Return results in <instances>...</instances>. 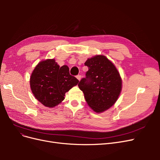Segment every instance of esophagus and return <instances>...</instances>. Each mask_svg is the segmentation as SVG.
Returning a JSON list of instances; mask_svg holds the SVG:
<instances>
[{
    "instance_id": "34e87169",
    "label": "esophagus",
    "mask_w": 160,
    "mask_h": 160,
    "mask_svg": "<svg viewBox=\"0 0 160 160\" xmlns=\"http://www.w3.org/2000/svg\"><path fill=\"white\" fill-rule=\"evenodd\" d=\"M77 77V79H78L79 81H80V80L81 79V76L80 75H77V77Z\"/></svg>"
}]
</instances>
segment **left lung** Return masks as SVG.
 I'll list each match as a JSON object with an SVG mask.
<instances>
[{"label": "left lung", "instance_id": "1", "mask_svg": "<svg viewBox=\"0 0 160 160\" xmlns=\"http://www.w3.org/2000/svg\"><path fill=\"white\" fill-rule=\"evenodd\" d=\"M89 70L78 86L86 102L95 112L109 109L117 101L122 89V80L114 64L104 55H95L86 61Z\"/></svg>", "mask_w": 160, "mask_h": 160}]
</instances>
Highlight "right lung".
Segmentation results:
<instances>
[{
  "label": "right lung",
  "instance_id": "obj_1",
  "mask_svg": "<svg viewBox=\"0 0 160 160\" xmlns=\"http://www.w3.org/2000/svg\"><path fill=\"white\" fill-rule=\"evenodd\" d=\"M79 80L69 73L67 65L60 67L54 59L38 62L32 72L30 86L35 98L47 108H54L65 99V94Z\"/></svg>",
  "mask_w": 160,
  "mask_h": 160
}]
</instances>
